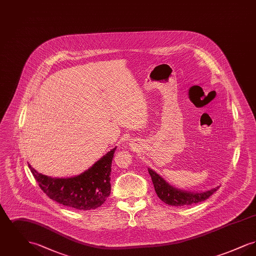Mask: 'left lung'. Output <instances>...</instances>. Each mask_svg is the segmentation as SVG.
Instances as JSON below:
<instances>
[{
    "instance_id": "1",
    "label": "left lung",
    "mask_w": 256,
    "mask_h": 256,
    "mask_svg": "<svg viewBox=\"0 0 256 256\" xmlns=\"http://www.w3.org/2000/svg\"><path fill=\"white\" fill-rule=\"evenodd\" d=\"M148 174L152 176L156 193L158 196L159 198L166 204L172 206H187L204 202L219 189V187H217L204 193L186 192L174 188L172 186L166 182L156 172L150 169H148Z\"/></svg>"
}]
</instances>
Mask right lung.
Segmentation results:
<instances>
[{
  "label": "right lung",
  "mask_w": 256,
  "mask_h": 256,
  "mask_svg": "<svg viewBox=\"0 0 256 256\" xmlns=\"http://www.w3.org/2000/svg\"><path fill=\"white\" fill-rule=\"evenodd\" d=\"M116 148L84 172L69 178H52L39 174L30 164L41 190L50 200L76 210H93L104 204L111 191V163Z\"/></svg>",
  "instance_id": "right-lung-1"
}]
</instances>
